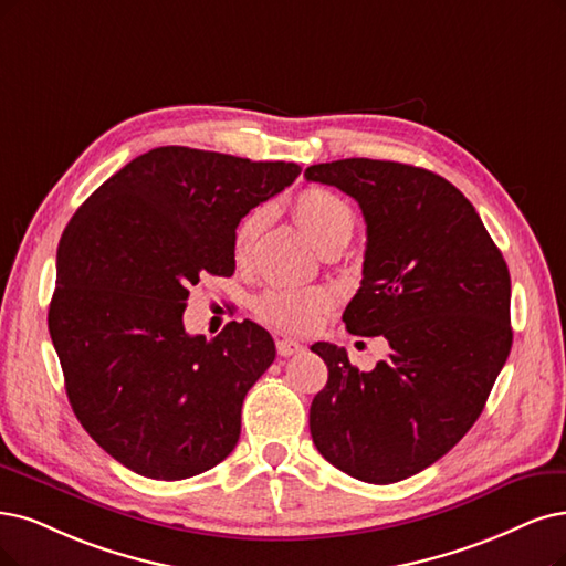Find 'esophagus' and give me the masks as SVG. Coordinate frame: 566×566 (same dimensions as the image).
<instances>
[{
  "label": "esophagus",
  "instance_id": "obj_1",
  "mask_svg": "<svg viewBox=\"0 0 566 566\" xmlns=\"http://www.w3.org/2000/svg\"><path fill=\"white\" fill-rule=\"evenodd\" d=\"M303 352V345L291 338H277V354L280 357H294V354Z\"/></svg>",
  "mask_w": 566,
  "mask_h": 566
}]
</instances>
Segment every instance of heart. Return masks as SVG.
Instances as JSON below:
<instances>
[{"mask_svg": "<svg viewBox=\"0 0 566 566\" xmlns=\"http://www.w3.org/2000/svg\"><path fill=\"white\" fill-rule=\"evenodd\" d=\"M294 214L307 238L322 251L347 242L354 228V217L349 205L322 186H310L294 198ZM270 219V207L259 205L242 217L233 235V256L238 263H247L251 251L256 247L261 230ZM256 315L270 326L305 333L312 331L331 307V294L319 286L310 289H291V286H272L256 298Z\"/></svg>", "mask_w": 566, "mask_h": 566, "instance_id": "b5f03b06", "label": "heart"}]
</instances>
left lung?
I'll return each instance as SVG.
<instances>
[{"label": "left lung", "instance_id": "8db88e82", "mask_svg": "<svg viewBox=\"0 0 566 566\" xmlns=\"http://www.w3.org/2000/svg\"><path fill=\"white\" fill-rule=\"evenodd\" d=\"M366 219L364 280L345 307L354 336H382L373 370L315 343L328 368L310 433L326 462L373 485L399 483L450 452L485 408L513 345L511 275L475 207L448 179L394 160L310 165Z\"/></svg>", "mask_w": 566, "mask_h": 566}]
</instances>
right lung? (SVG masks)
Wrapping results in <instances>:
<instances>
[{
    "mask_svg": "<svg viewBox=\"0 0 566 566\" xmlns=\"http://www.w3.org/2000/svg\"><path fill=\"white\" fill-rule=\"evenodd\" d=\"M301 175L158 146L104 181L57 244L49 331L72 410L116 462L154 480L198 475L233 452L247 391L275 361L254 322L188 336V286L235 272L240 219Z\"/></svg>",
    "mask_w": 566,
    "mask_h": 566,
    "instance_id": "add662e5",
    "label": "right lung"
}]
</instances>
